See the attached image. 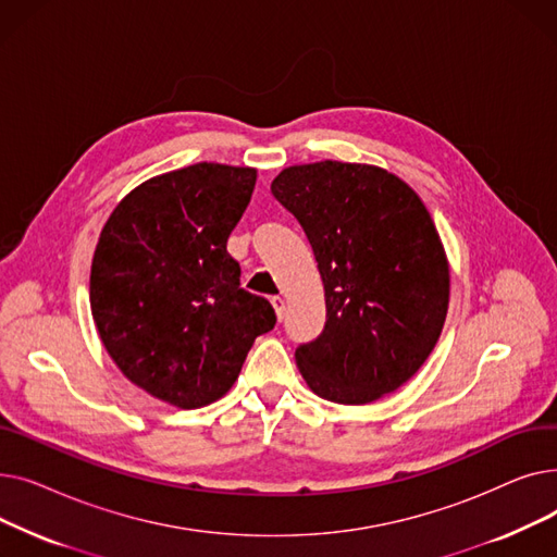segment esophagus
<instances>
[{"label":"esophagus","mask_w":557,"mask_h":557,"mask_svg":"<svg viewBox=\"0 0 557 557\" xmlns=\"http://www.w3.org/2000/svg\"><path fill=\"white\" fill-rule=\"evenodd\" d=\"M271 305H273V309H275V313H277V320H282L284 309H286L284 298H282V296H273V298H271Z\"/></svg>","instance_id":"34e87169"}]
</instances>
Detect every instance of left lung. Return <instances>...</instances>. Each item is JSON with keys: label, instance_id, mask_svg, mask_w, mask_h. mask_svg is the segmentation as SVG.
I'll return each instance as SVG.
<instances>
[{"label": "left lung", "instance_id": "left-lung-1", "mask_svg": "<svg viewBox=\"0 0 557 557\" xmlns=\"http://www.w3.org/2000/svg\"><path fill=\"white\" fill-rule=\"evenodd\" d=\"M318 261L327 323L296 349L307 386L361 406L404 386L429 359L449 309V261L422 198L388 169L323 160L271 183Z\"/></svg>", "mask_w": 557, "mask_h": 557}]
</instances>
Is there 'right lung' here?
Masks as SVG:
<instances>
[{"mask_svg": "<svg viewBox=\"0 0 557 557\" xmlns=\"http://www.w3.org/2000/svg\"><path fill=\"white\" fill-rule=\"evenodd\" d=\"M257 169L198 162L153 175L108 216L92 257L90 309L131 384L175 408L221 399L255 338L273 330L267 298L239 288L227 237Z\"/></svg>", "mask_w": 557, "mask_h": 557, "instance_id": "right-lung-1", "label": "right lung"}]
</instances>
